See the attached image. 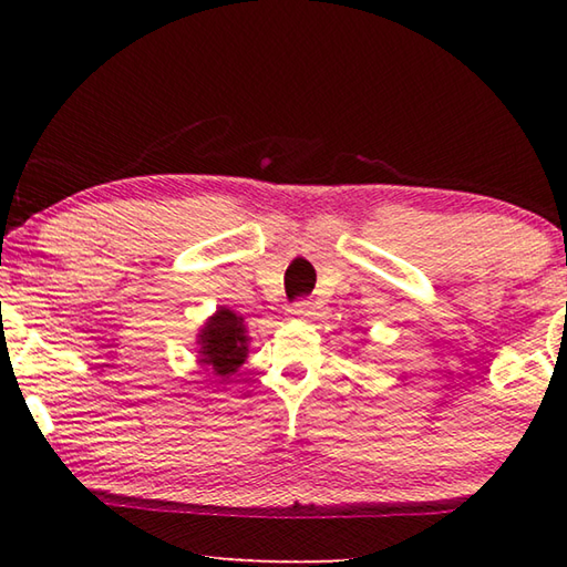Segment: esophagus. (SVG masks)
Masks as SVG:
<instances>
[{
    "mask_svg": "<svg viewBox=\"0 0 567 567\" xmlns=\"http://www.w3.org/2000/svg\"><path fill=\"white\" fill-rule=\"evenodd\" d=\"M290 315H295V318H310V315H312V302H307V300L295 302L290 307Z\"/></svg>",
    "mask_w": 567,
    "mask_h": 567,
    "instance_id": "esophagus-1",
    "label": "esophagus"
}]
</instances>
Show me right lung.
I'll return each mask as SVG.
<instances>
[{
    "instance_id": "obj_1",
    "label": "right lung",
    "mask_w": 567,
    "mask_h": 567,
    "mask_svg": "<svg viewBox=\"0 0 567 567\" xmlns=\"http://www.w3.org/2000/svg\"><path fill=\"white\" fill-rule=\"evenodd\" d=\"M199 362L207 364L217 378H229L247 358V328L245 320L227 307L209 318L199 330Z\"/></svg>"
}]
</instances>
